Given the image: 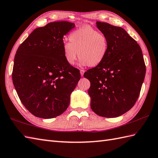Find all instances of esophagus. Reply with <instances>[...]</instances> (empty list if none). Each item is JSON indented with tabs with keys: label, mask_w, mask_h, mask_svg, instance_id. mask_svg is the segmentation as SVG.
<instances>
[{
	"label": "esophagus",
	"mask_w": 158,
	"mask_h": 158,
	"mask_svg": "<svg viewBox=\"0 0 158 158\" xmlns=\"http://www.w3.org/2000/svg\"><path fill=\"white\" fill-rule=\"evenodd\" d=\"M84 73H85V71H84V70H80V73H81V76H83Z\"/></svg>",
	"instance_id": "34e87169"
}]
</instances>
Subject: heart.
<instances>
[{
	"label": "heart",
	"mask_w": 158,
	"mask_h": 158,
	"mask_svg": "<svg viewBox=\"0 0 158 158\" xmlns=\"http://www.w3.org/2000/svg\"><path fill=\"white\" fill-rule=\"evenodd\" d=\"M69 42H64L62 46L65 61L73 65L80 58L83 66L95 67L105 60L109 50L107 36L97 29L85 25L76 29L69 35Z\"/></svg>",
	"instance_id": "heart-1"
}]
</instances>
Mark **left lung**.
I'll list each match as a JSON object with an SVG mask.
<instances>
[{
    "label": "left lung",
    "instance_id": "left-lung-1",
    "mask_svg": "<svg viewBox=\"0 0 158 158\" xmlns=\"http://www.w3.org/2000/svg\"><path fill=\"white\" fill-rule=\"evenodd\" d=\"M96 26L107 36L109 50L101 64L84 73L91 85L88 94L91 108L96 114L115 118L133 108L145 75L141 47L120 27L104 22Z\"/></svg>",
    "mask_w": 158,
    "mask_h": 158
}]
</instances>
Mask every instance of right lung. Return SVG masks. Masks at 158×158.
<instances>
[{"mask_svg": "<svg viewBox=\"0 0 158 158\" xmlns=\"http://www.w3.org/2000/svg\"><path fill=\"white\" fill-rule=\"evenodd\" d=\"M75 27L68 21L51 22L34 29L17 50L13 85L22 104L38 118L62 114L81 78L62 50L64 35Z\"/></svg>", "mask_w": 158, "mask_h": 158, "instance_id": "add662e5", "label": "right lung"}]
</instances>
